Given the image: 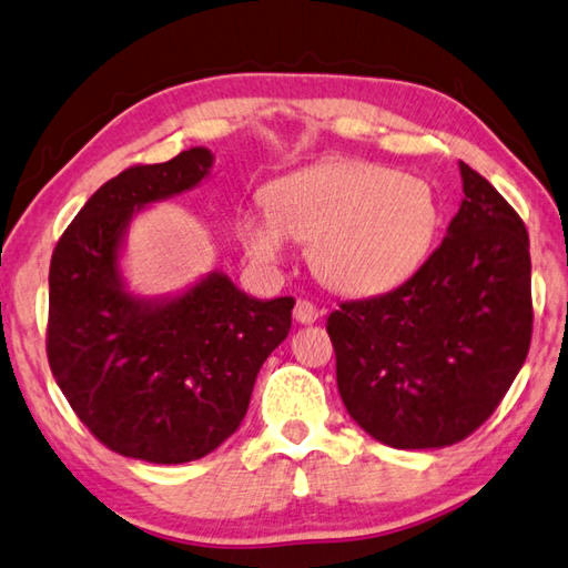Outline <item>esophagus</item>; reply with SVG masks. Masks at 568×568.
Returning <instances> with one entry per match:
<instances>
[{
  "mask_svg": "<svg viewBox=\"0 0 568 568\" xmlns=\"http://www.w3.org/2000/svg\"><path fill=\"white\" fill-rule=\"evenodd\" d=\"M294 318L296 323L301 325H311L318 321V308L311 304V301H298V304L294 306Z\"/></svg>",
  "mask_w": 568,
  "mask_h": 568,
  "instance_id": "34e87169",
  "label": "esophagus"
}]
</instances>
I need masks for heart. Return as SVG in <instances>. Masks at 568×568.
Returning <instances> with one entry per match:
<instances>
[{
	"instance_id": "heart-1",
	"label": "heart",
	"mask_w": 568,
	"mask_h": 568,
	"mask_svg": "<svg viewBox=\"0 0 568 568\" xmlns=\"http://www.w3.org/2000/svg\"><path fill=\"white\" fill-rule=\"evenodd\" d=\"M267 206L237 219V237L262 267L311 243V264L335 292L374 296L420 267L437 231L433 189L410 174L367 160L333 158L286 174Z\"/></svg>"
}]
</instances>
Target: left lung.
Wrapping results in <instances>:
<instances>
[{"instance_id":"8db88e82","label":"left lung","mask_w":568,"mask_h":568,"mask_svg":"<svg viewBox=\"0 0 568 568\" xmlns=\"http://www.w3.org/2000/svg\"><path fill=\"white\" fill-rule=\"evenodd\" d=\"M464 199L406 284L327 318L337 390L364 433L396 449L469 437L498 408L532 337L530 237L496 186L459 162Z\"/></svg>"}]
</instances>
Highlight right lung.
<instances>
[{"mask_svg":"<svg viewBox=\"0 0 568 568\" xmlns=\"http://www.w3.org/2000/svg\"><path fill=\"white\" fill-rule=\"evenodd\" d=\"M209 148L138 165L99 186L50 260L48 362L90 433L123 457L184 464L241 427L260 367L292 327V296L262 301L213 270L168 296L123 280L129 225L199 186Z\"/></svg>","mask_w":568,"mask_h":568,"instance_id":"add662e5","label":"right lung"}]
</instances>
